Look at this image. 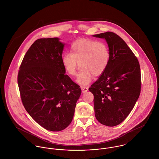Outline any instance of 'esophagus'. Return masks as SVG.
<instances>
[{
    "instance_id": "obj_1",
    "label": "esophagus",
    "mask_w": 159,
    "mask_h": 159,
    "mask_svg": "<svg viewBox=\"0 0 159 159\" xmlns=\"http://www.w3.org/2000/svg\"><path fill=\"white\" fill-rule=\"evenodd\" d=\"M88 89H89L88 87H81V90H82L83 93H85L87 92Z\"/></svg>"
}]
</instances>
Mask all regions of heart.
<instances>
[{"label":"heart","mask_w":159,"mask_h":159,"mask_svg":"<svg viewBox=\"0 0 159 159\" xmlns=\"http://www.w3.org/2000/svg\"><path fill=\"white\" fill-rule=\"evenodd\" d=\"M110 52L107 43L89 39H80L70 46V53L62 57L66 72L71 76L76 75L77 69L81 67L77 82L82 85L89 84L93 75L100 76L107 68L110 61Z\"/></svg>","instance_id":"1"}]
</instances>
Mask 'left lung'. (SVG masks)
Returning <instances> with one entry per match:
<instances>
[{"instance_id": "1", "label": "left lung", "mask_w": 159, "mask_h": 159, "mask_svg": "<svg viewBox=\"0 0 159 159\" xmlns=\"http://www.w3.org/2000/svg\"><path fill=\"white\" fill-rule=\"evenodd\" d=\"M93 36L106 39L111 55L106 71L89 89L94 96L95 116L102 125L115 126L129 116L139 97L140 67L130 48L116 33Z\"/></svg>"}]
</instances>
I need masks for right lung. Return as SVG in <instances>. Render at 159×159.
<instances>
[{
	"label": "right lung",
	"instance_id": "right-lung-1",
	"mask_svg": "<svg viewBox=\"0 0 159 159\" xmlns=\"http://www.w3.org/2000/svg\"><path fill=\"white\" fill-rule=\"evenodd\" d=\"M58 38L34 42L19 67L17 83L22 104L40 126L51 131L72 122L81 90L66 73L62 62L64 44Z\"/></svg>",
	"mask_w": 159,
	"mask_h": 159
}]
</instances>
